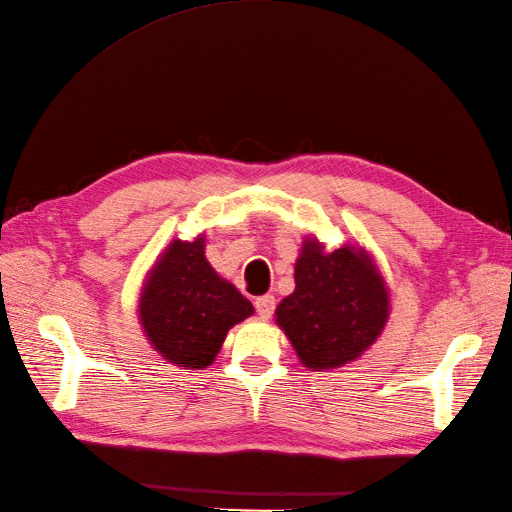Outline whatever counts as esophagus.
I'll list each match as a JSON object with an SVG mask.
<instances>
[{
  "instance_id": "obj_1",
  "label": "esophagus",
  "mask_w": 512,
  "mask_h": 512,
  "mask_svg": "<svg viewBox=\"0 0 512 512\" xmlns=\"http://www.w3.org/2000/svg\"><path fill=\"white\" fill-rule=\"evenodd\" d=\"M254 307H256V312L262 320H269L271 314H273V309H275V299L271 297V294H262V297H258L254 301Z\"/></svg>"
}]
</instances>
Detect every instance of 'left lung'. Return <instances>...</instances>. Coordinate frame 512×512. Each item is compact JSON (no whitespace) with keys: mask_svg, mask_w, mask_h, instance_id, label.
Returning <instances> with one entry per match:
<instances>
[{"mask_svg":"<svg viewBox=\"0 0 512 512\" xmlns=\"http://www.w3.org/2000/svg\"><path fill=\"white\" fill-rule=\"evenodd\" d=\"M275 316L301 363L320 371L356 359L376 342L389 316V292L363 252L339 247L324 254L309 239L294 267V292Z\"/></svg>","mask_w":512,"mask_h":512,"instance_id":"obj_1","label":"left lung"}]
</instances>
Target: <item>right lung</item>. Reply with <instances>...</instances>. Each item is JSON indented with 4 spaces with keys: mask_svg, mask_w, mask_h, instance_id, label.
Instances as JSON below:
<instances>
[{
    "mask_svg": "<svg viewBox=\"0 0 512 512\" xmlns=\"http://www.w3.org/2000/svg\"><path fill=\"white\" fill-rule=\"evenodd\" d=\"M141 324L164 359L203 369L213 363L232 324L254 314L252 303L205 258V241H173L143 290Z\"/></svg>",
    "mask_w": 512,
    "mask_h": 512,
    "instance_id": "right-lung-1",
    "label": "right lung"
}]
</instances>
